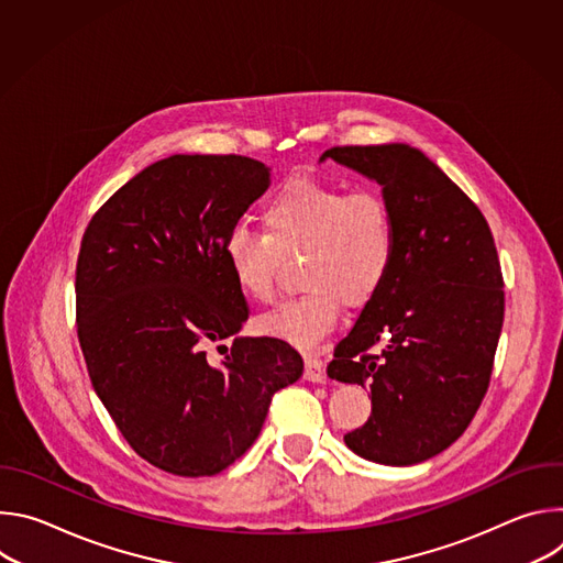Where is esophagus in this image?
I'll list each match as a JSON object with an SVG mask.
<instances>
[{
    "label": "esophagus",
    "mask_w": 563,
    "mask_h": 563,
    "mask_svg": "<svg viewBox=\"0 0 563 563\" xmlns=\"http://www.w3.org/2000/svg\"><path fill=\"white\" fill-rule=\"evenodd\" d=\"M305 378L311 383H320L325 378V369H323V361L318 356H305Z\"/></svg>",
    "instance_id": "esophagus-1"
}]
</instances>
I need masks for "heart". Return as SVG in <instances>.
<instances>
[{
	"label": "heart",
	"mask_w": 563,
	"mask_h": 563,
	"mask_svg": "<svg viewBox=\"0 0 563 563\" xmlns=\"http://www.w3.org/2000/svg\"><path fill=\"white\" fill-rule=\"evenodd\" d=\"M263 233L233 229L224 261L235 287L256 302H272L283 258L305 254L302 294L261 318V330L313 350L341 320L343 307H365L389 278L396 224L376 191L350 194L311 178H294L263 207Z\"/></svg>",
	"instance_id": "obj_1"
}]
</instances>
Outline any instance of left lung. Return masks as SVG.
Wrapping results in <instances>:
<instances>
[{"label": "left lung", "mask_w": 563, "mask_h": 563, "mask_svg": "<svg viewBox=\"0 0 563 563\" xmlns=\"http://www.w3.org/2000/svg\"><path fill=\"white\" fill-rule=\"evenodd\" d=\"M325 157L376 180L396 224L389 278L328 365L372 394L367 423L345 443L374 463H421L465 432L490 385L506 307L495 238L415 146H332Z\"/></svg>", "instance_id": "8db88e82"}]
</instances>
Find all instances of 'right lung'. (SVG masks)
Instances as JSON below:
<instances>
[{
	"mask_svg": "<svg viewBox=\"0 0 563 563\" xmlns=\"http://www.w3.org/2000/svg\"><path fill=\"white\" fill-rule=\"evenodd\" d=\"M269 187L245 155H172L142 169L91 218L75 267L87 369L126 443L178 476H211L261 434L300 354L235 336L250 305L224 261L227 235ZM234 336L220 364L206 356Z\"/></svg>",
	"mask_w": 563,
	"mask_h": 563,
	"instance_id": "1",
	"label": "right lung"
}]
</instances>
